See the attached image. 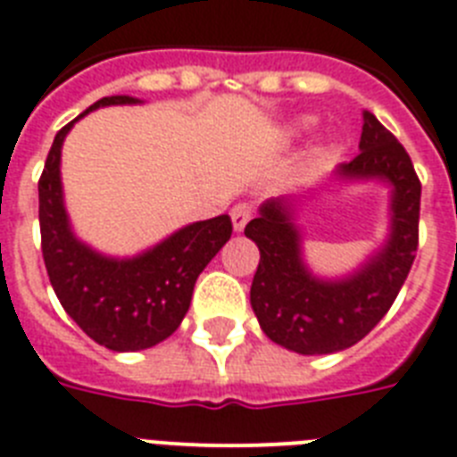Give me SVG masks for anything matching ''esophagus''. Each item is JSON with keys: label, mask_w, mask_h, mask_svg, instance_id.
<instances>
[{"label": "esophagus", "mask_w": 457, "mask_h": 457, "mask_svg": "<svg viewBox=\"0 0 457 457\" xmlns=\"http://www.w3.org/2000/svg\"><path fill=\"white\" fill-rule=\"evenodd\" d=\"M250 219H252V205H250V203H238V205L231 210L233 228H236L238 233L245 228V224L250 221Z\"/></svg>", "instance_id": "esophagus-1"}]
</instances>
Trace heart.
Wrapping results in <instances>:
<instances>
[{"label": "heart", "instance_id": "obj_1", "mask_svg": "<svg viewBox=\"0 0 457 457\" xmlns=\"http://www.w3.org/2000/svg\"><path fill=\"white\" fill-rule=\"evenodd\" d=\"M312 122H313V120H302V122H299V125H297V129L299 131L309 129V127H312Z\"/></svg>", "mask_w": 457, "mask_h": 457}]
</instances>
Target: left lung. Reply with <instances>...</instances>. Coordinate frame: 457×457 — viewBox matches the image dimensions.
<instances>
[{"label":"left lung","instance_id":"1","mask_svg":"<svg viewBox=\"0 0 457 457\" xmlns=\"http://www.w3.org/2000/svg\"><path fill=\"white\" fill-rule=\"evenodd\" d=\"M359 148L352 162L339 165L337 177L382 179L392 186L389 238L359 271L339 280L312 276L287 200H266L245 226L259 247L250 287L254 316L271 342L304 356L342 352L366 337L394 304L418 252L422 186L411 155L373 112H363Z\"/></svg>","mask_w":457,"mask_h":457}]
</instances>
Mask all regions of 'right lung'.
Instances as JSON below:
<instances>
[{"mask_svg": "<svg viewBox=\"0 0 457 457\" xmlns=\"http://www.w3.org/2000/svg\"><path fill=\"white\" fill-rule=\"evenodd\" d=\"M125 104H138V98L105 96L79 118L101 105ZM78 120L58 131L39 177L44 266L61 306L94 342L112 352L148 349L181 326L195 280L231 238V217L219 214L184 226L131 259L104 257L79 243L71 231L61 188V145Z\"/></svg>", "mask_w": 457, "mask_h": 457, "instance_id": "1", "label": "right lung"}]
</instances>
